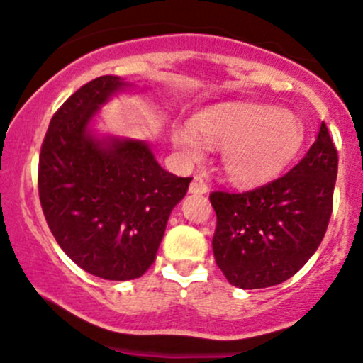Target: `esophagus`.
Listing matches in <instances>:
<instances>
[{"label":"esophagus","mask_w":363,"mask_h":363,"mask_svg":"<svg viewBox=\"0 0 363 363\" xmlns=\"http://www.w3.org/2000/svg\"><path fill=\"white\" fill-rule=\"evenodd\" d=\"M189 192L190 194H206L208 192V185L204 183L203 177H199V174H196V177L192 178V182H190V186H189Z\"/></svg>","instance_id":"esophagus-1"}]
</instances>
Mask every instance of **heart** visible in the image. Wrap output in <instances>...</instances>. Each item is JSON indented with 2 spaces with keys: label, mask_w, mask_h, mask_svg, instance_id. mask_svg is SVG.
Segmentation results:
<instances>
[{
  "label": "heart",
  "mask_w": 363,
  "mask_h": 363,
  "mask_svg": "<svg viewBox=\"0 0 363 363\" xmlns=\"http://www.w3.org/2000/svg\"><path fill=\"white\" fill-rule=\"evenodd\" d=\"M303 141L300 118L267 104H215L197 113L190 125L171 130V145L189 162L199 160L204 148H222V171L238 186H257L277 177L295 160Z\"/></svg>",
  "instance_id": "heart-1"
}]
</instances>
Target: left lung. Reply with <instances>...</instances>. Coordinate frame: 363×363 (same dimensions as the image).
<instances>
[{"label": "left lung", "mask_w": 363, "mask_h": 363, "mask_svg": "<svg viewBox=\"0 0 363 363\" xmlns=\"http://www.w3.org/2000/svg\"><path fill=\"white\" fill-rule=\"evenodd\" d=\"M337 150L321 121L314 145L289 173L243 194L211 192L213 254L229 284L259 289L288 281L311 259L332 215Z\"/></svg>", "instance_id": "obj_1"}]
</instances>
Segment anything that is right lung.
Listing matches in <instances>:
<instances>
[{
  "label": "right lung",
  "mask_w": 363,
  "mask_h": 363,
  "mask_svg": "<svg viewBox=\"0 0 363 363\" xmlns=\"http://www.w3.org/2000/svg\"><path fill=\"white\" fill-rule=\"evenodd\" d=\"M134 84L102 75L52 116L38 162L49 229L77 267L107 281H132L152 267L173 208L192 178L157 162L148 141L100 134V107Z\"/></svg>",
  "instance_id": "right-lung-1"
}]
</instances>
